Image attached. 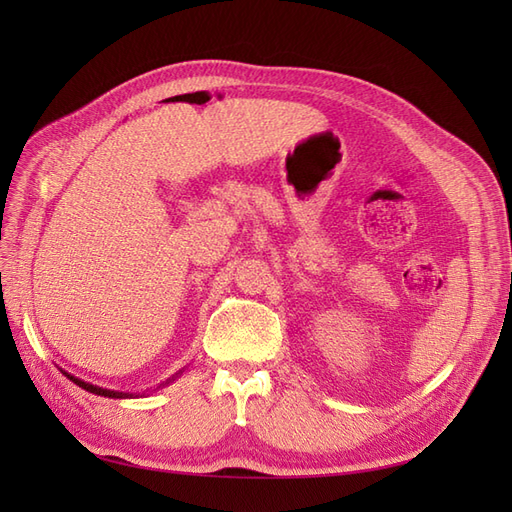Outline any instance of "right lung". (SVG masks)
<instances>
[{
    "instance_id": "obj_1",
    "label": "right lung",
    "mask_w": 512,
    "mask_h": 512,
    "mask_svg": "<svg viewBox=\"0 0 512 512\" xmlns=\"http://www.w3.org/2000/svg\"><path fill=\"white\" fill-rule=\"evenodd\" d=\"M66 374V371H64ZM74 384H79L81 389H85V391H89V393H96V395H104V397H132V395H128V393H115V391H106V389H100V386H94V384H87V382H83V380H79V378H74V376H70V374H66Z\"/></svg>"
}]
</instances>
